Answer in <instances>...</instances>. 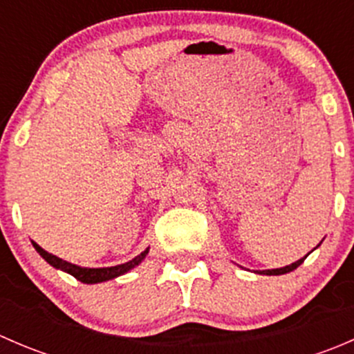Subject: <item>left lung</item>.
<instances>
[{
    "mask_svg": "<svg viewBox=\"0 0 354 354\" xmlns=\"http://www.w3.org/2000/svg\"><path fill=\"white\" fill-rule=\"evenodd\" d=\"M308 255H305L303 257V259H299L298 262H295V263H291V266H286V267H281V269H272V270H262V272H259V274H266V276H279V274H286V272H291V270H295L296 267H299L301 266L303 262H305V259Z\"/></svg>",
    "mask_w": 354,
    "mask_h": 354,
    "instance_id": "8db88e82",
    "label": "left lung"
}]
</instances>
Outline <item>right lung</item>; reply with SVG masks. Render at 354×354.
Returning <instances> with one entry per match:
<instances>
[{
    "label": "right lung",
    "mask_w": 354,
    "mask_h": 354,
    "mask_svg": "<svg viewBox=\"0 0 354 354\" xmlns=\"http://www.w3.org/2000/svg\"><path fill=\"white\" fill-rule=\"evenodd\" d=\"M32 245H34V248L37 250L39 255H41L42 259L46 260V262L51 263V266L56 267V269L65 270V272L71 274L75 279L82 281V283H87V284L102 283V281L114 279V277H118V276H121V274L128 272V270L133 269L135 266H138V263L144 260V257L149 253V248H147L145 252H142L140 255L135 257L133 260H130V262H127V263H121V266L104 267V269H87V267H78V266H73V263L66 262V260L58 259V257L53 255V253H48L46 250H42L37 243H32Z\"/></svg>",
    "instance_id": "obj_1"
}]
</instances>
